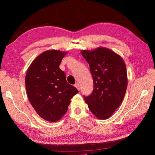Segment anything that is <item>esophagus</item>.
Returning <instances> with one entry per match:
<instances>
[{
    "label": "esophagus",
    "mask_w": 155,
    "mask_h": 155,
    "mask_svg": "<svg viewBox=\"0 0 155 155\" xmlns=\"http://www.w3.org/2000/svg\"><path fill=\"white\" fill-rule=\"evenodd\" d=\"M75 87L77 88L78 90H79V85L78 83H76V84H75Z\"/></svg>",
    "instance_id": "obj_1"
}]
</instances>
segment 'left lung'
Listing matches in <instances>:
<instances>
[{
    "instance_id": "1",
    "label": "left lung",
    "mask_w": 155,
    "mask_h": 155,
    "mask_svg": "<svg viewBox=\"0 0 155 155\" xmlns=\"http://www.w3.org/2000/svg\"><path fill=\"white\" fill-rule=\"evenodd\" d=\"M81 53L89 64L94 82L92 93L84 99L96 118L108 119L122 103L127 87L124 61L105 47L84 50Z\"/></svg>"
}]
</instances>
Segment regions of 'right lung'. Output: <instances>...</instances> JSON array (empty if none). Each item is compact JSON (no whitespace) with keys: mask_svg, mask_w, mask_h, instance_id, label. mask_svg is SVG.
Wrapping results in <instances>:
<instances>
[{"mask_svg":"<svg viewBox=\"0 0 155 155\" xmlns=\"http://www.w3.org/2000/svg\"><path fill=\"white\" fill-rule=\"evenodd\" d=\"M67 52L45 51L28 68L25 85L28 98L42 118L55 122L66 113L71 98L79 92L66 80L59 64Z\"/></svg>","mask_w":155,"mask_h":155,"instance_id":"obj_1","label":"right lung"}]
</instances>
